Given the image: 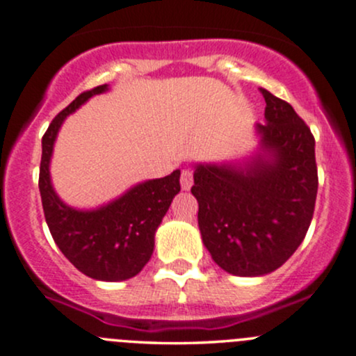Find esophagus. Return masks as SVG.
Returning a JSON list of instances; mask_svg holds the SVG:
<instances>
[{
  "instance_id": "esophagus-1",
  "label": "esophagus",
  "mask_w": 356,
  "mask_h": 356,
  "mask_svg": "<svg viewBox=\"0 0 356 356\" xmlns=\"http://www.w3.org/2000/svg\"><path fill=\"white\" fill-rule=\"evenodd\" d=\"M193 181H194L193 170L184 169V170L181 172V186H182V189L189 191L191 186H193Z\"/></svg>"
}]
</instances>
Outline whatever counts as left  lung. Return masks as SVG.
Instances as JSON below:
<instances>
[{
    "label": "left lung",
    "mask_w": 356,
    "mask_h": 356,
    "mask_svg": "<svg viewBox=\"0 0 356 356\" xmlns=\"http://www.w3.org/2000/svg\"><path fill=\"white\" fill-rule=\"evenodd\" d=\"M265 155L245 169L197 165L191 193L199 202L202 243L228 273L257 277L284 265L309 229L318 194L314 136L287 101L260 89Z\"/></svg>",
    "instance_id": "left-lung-1"
}]
</instances>
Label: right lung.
<instances>
[{"label": "right lung", "instance_id": "1", "mask_svg": "<svg viewBox=\"0 0 356 356\" xmlns=\"http://www.w3.org/2000/svg\"><path fill=\"white\" fill-rule=\"evenodd\" d=\"M108 84L81 92L52 120L42 138L38 189L45 221L54 241L77 270L96 280H127L145 267L154 252V238L172 199L181 191V170L154 181L142 182L128 193L92 211L65 206L50 184L49 163L62 121Z\"/></svg>", "mask_w": 356, "mask_h": 356}]
</instances>
